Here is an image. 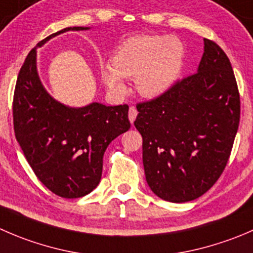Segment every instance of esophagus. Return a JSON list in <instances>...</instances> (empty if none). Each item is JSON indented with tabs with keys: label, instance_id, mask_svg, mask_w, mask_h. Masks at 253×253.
<instances>
[{
	"label": "esophagus",
	"instance_id": "1",
	"mask_svg": "<svg viewBox=\"0 0 253 253\" xmlns=\"http://www.w3.org/2000/svg\"><path fill=\"white\" fill-rule=\"evenodd\" d=\"M137 114H138V112H137V109H136V107H134V106H131V107H129V111H128V119H129V121H131V124H133V121H134V120H136Z\"/></svg>",
	"mask_w": 253,
	"mask_h": 253
}]
</instances>
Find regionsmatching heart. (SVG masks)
<instances>
[{"instance_id": "obj_1", "label": "heart", "mask_w": 253, "mask_h": 253, "mask_svg": "<svg viewBox=\"0 0 253 253\" xmlns=\"http://www.w3.org/2000/svg\"><path fill=\"white\" fill-rule=\"evenodd\" d=\"M184 45L178 38L146 34L126 39L112 55L111 65L101 69L106 86L125 94L124 79H136V89L144 97L164 94L183 67Z\"/></svg>"}]
</instances>
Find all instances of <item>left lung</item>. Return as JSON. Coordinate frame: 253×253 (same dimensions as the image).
<instances>
[{
	"instance_id": "8db88e82",
	"label": "left lung",
	"mask_w": 253,
	"mask_h": 253,
	"mask_svg": "<svg viewBox=\"0 0 253 253\" xmlns=\"http://www.w3.org/2000/svg\"><path fill=\"white\" fill-rule=\"evenodd\" d=\"M147 183L161 199L194 200L224 171L240 124V92L225 51L204 39L198 72L136 105Z\"/></svg>"
}]
</instances>
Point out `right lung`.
I'll list each match as a JSON object with an SVG mask.
<instances>
[{
    "label": "right lung",
    "mask_w": 253,
    "mask_h": 253,
    "mask_svg": "<svg viewBox=\"0 0 253 253\" xmlns=\"http://www.w3.org/2000/svg\"><path fill=\"white\" fill-rule=\"evenodd\" d=\"M68 27L39 42L70 31ZM36 48L27 55L13 95V128L17 142L37 178L55 195L75 199L100 183L107 146L128 131V105L105 106L92 102L72 109L44 90L36 67Z\"/></svg>",
    "instance_id": "1"
}]
</instances>
